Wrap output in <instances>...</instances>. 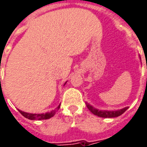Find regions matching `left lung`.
Listing matches in <instances>:
<instances>
[{
    "mask_svg": "<svg viewBox=\"0 0 147 147\" xmlns=\"http://www.w3.org/2000/svg\"><path fill=\"white\" fill-rule=\"evenodd\" d=\"M140 60H141V57H140ZM86 107L93 114H94L99 117H103V118H113V117H119L128 109V107H124V108L117 109V110H101V109L94 108L93 105H90L87 102H86Z\"/></svg>",
    "mask_w": 147,
    "mask_h": 147,
    "instance_id": "obj_1",
    "label": "left lung"
}]
</instances>
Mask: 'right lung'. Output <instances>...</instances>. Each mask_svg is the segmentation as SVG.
Returning a JSON list of instances; mask_svg holds the SVG:
<instances>
[{
  "mask_svg": "<svg viewBox=\"0 0 147 147\" xmlns=\"http://www.w3.org/2000/svg\"><path fill=\"white\" fill-rule=\"evenodd\" d=\"M67 83V82H66ZM65 83H64V85H65ZM61 107V105H59L57 107V108L55 109L54 110H52L51 112H47V113H26V112H24V111L20 110V109H18L19 112L24 117H26L27 119H29V120H47V119H49V118H51L54 116L56 113L57 112V110L60 109Z\"/></svg>",
  "mask_w": 147,
  "mask_h": 147,
  "instance_id": "1",
  "label": "right lung"
}]
</instances>
